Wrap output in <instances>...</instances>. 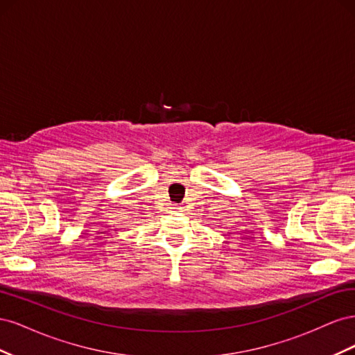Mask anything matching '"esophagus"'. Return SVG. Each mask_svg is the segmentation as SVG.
Here are the masks:
<instances>
[{
	"instance_id": "34e87169",
	"label": "esophagus",
	"mask_w": 355,
	"mask_h": 355,
	"mask_svg": "<svg viewBox=\"0 0 355 355\" xmlns=\"http://www.w3.org/2000/svg\"><path fill=\"white\" fill-rule=\"evenodd\" d=\"M171 210H175V211H179L182 207L179 206V204H171V207H170Z\"/></svg>"
}]
</instances>
